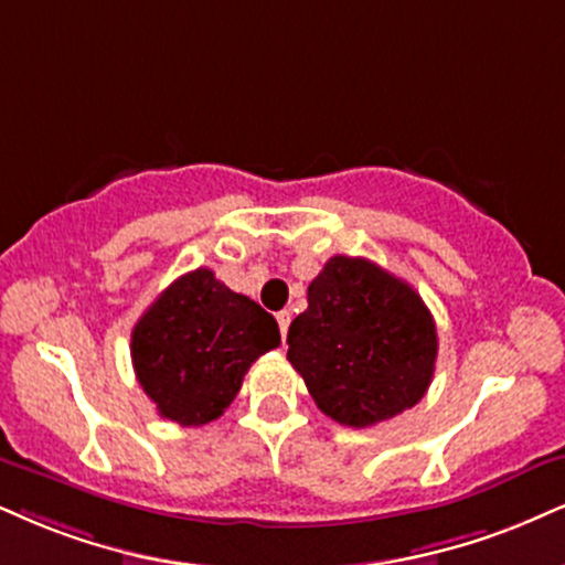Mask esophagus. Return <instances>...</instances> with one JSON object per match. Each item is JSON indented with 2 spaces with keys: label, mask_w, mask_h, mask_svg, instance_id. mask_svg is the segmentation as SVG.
Returning a JSON list of instances; mask_svg holds the SVG:
<instances>
[{
  "label": "esophagus",
  "mask_w": 565,
  "mask_h": 565,
  "mask_svg": "<svg viewBox=\"0 0 565 565\" xmlns=\"http://www.w3.org/2000/svg\"><path fill=\"white\" fill-rule=\"evenodd\" d=\"M290 319H294V315H290L288 309H282V311H277V324H280V335L285 338L288 335V327H290Z\"/></svg>",
  "instance_id": "obj_1"
}]
</instances>
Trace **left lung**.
I'll list each match as a JSON object with an SVG mask.
<instances>
[{
	"label": "left lung",
	"instance_id": "1",
	"mask_svg": "<svg viewBox=\"0 0 565 565\" xmlns=\"http://www.w3.org/2000/svg\"><path fill=\"white\" fill-rule=\"evenodd\" d=\"M288 330V361L322 414L372 427L416 406L437 359L422 296L369 259L332 256Z\"/></svg>",
	"mask_w": 565,
	"mask_h": 565
}]
</instances>
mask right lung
Segmentation results:
<instances>
[{
    "label": "right lung",
    "mask_w": 565,
    "mask_h": 565,
    "mask_svg": "<svg viewBox=\"0 0 565 565\" xmlns=\"http://www.w3.org/2000/svg\"><path fill=\"white\" fill-rule=\"evenodd\" d=\"M277 345L275 317L199 267L143 311L130 335V356L159 416L199 427L225 414L248 366Z\"/></svg>",
    "instance_id": "obj_1"
}]
</instances>
